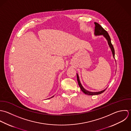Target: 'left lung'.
Here are the masks:
<instances>
[{"label":"left lung","mask_w":131,"mask_h":131,"mask_svg":"<svg viewBox=\"0 0 131 131\" xmlns=\"http://www.w3.org/2000/svg\"><path fill=\"white\" fill-rule=\"evenodd\" d=\"M95 33L94 34L95 36H99V35H103L105 38H106V39L107 41L108 44L111 49V51L112 53V55L113 57L114 58V59H115L114 58V54H115V52H114V48L111 43V39L108 33V32L104 30L103 27L101 26L100 24H99L98 23L95 22ZM77 80L78 81V83H79V86L81 89V90L85 94H86L88 95H99L102 94V93H103L105 91V90L107 89H105L104 90H102L101 91H99V92H90L86 90H85L83 86L81 85L80 80H79V75L78 73H77Z\"/></svg>","instance_id":"obj_1"}]
</instances>
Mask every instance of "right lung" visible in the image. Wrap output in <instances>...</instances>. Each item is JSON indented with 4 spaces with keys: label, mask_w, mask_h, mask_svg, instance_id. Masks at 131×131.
Returning a JSON list of instances; mask_svg holds the SVG:
<instances>
[{
    "label": "right lung",
    "mask_w": 131,
    "mask_h": 131,
    "mask_svg": "<svg viewBox=\"0 0 131 131\" xmlns=\"http://www.w3.org/2000/svg\"><path fill=\"white\" fill-rule=\"evenodd\" d=\"M53 97V96H52V97H51V98H52V97Z\"/></svg>",
    "instance_id": "add662e5"
}]
</instances>
